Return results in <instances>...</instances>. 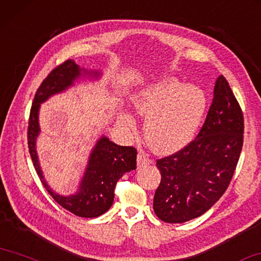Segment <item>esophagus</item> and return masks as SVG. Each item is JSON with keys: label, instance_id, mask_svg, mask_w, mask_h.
<instances>
[{"label": "esophagus", "instance_id": "obj_1", "mask_svg": "<svg viewBox=\"0 0 261 261\" xmlns=\"http://www.w3.org/2000/svg\"><path fill=\"white\" fill-rule=\"evenodd\" d=\"M152 163H153L152 159L148 158L146 154H144V153H142V152L138 153V155H137V166L138 167H143V166H145V165H150Z\"/></svg>", "mask_w": 261, "mask_h": 261}]
</instances>
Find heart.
I'll list each match as a JSON object with an SVG mask.
<instances>
[{"label": "heart", "mask_w": 261, "mask_h": 261, "mask_svg": "<svg viewBox=\"0 0 261 261\" xmlns=\"http://www.w3.org/2000/svg\"><path fill=\"white\" fill-rule=\"evenodd\" d=\"M206 95L198 86H186L174 76L148 84L132 97V106L146 117L144 136L147 145L159 154H169L185 147L200 126L206 109ZM121 121L134 127L130 115Z\"/></svg>", "instance_id": "1"}]
</instances>
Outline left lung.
Instances as JSON below:
<instances>
[{
    "mask_svg": "<svg viewBox=\"0 0 261 261\" xmlns=\"http://www.w3.org/2000/svg\"><path fill=\"white\" fill-rule=\"evenodd\" d=\"M244 116L226 79L220 75L208 115L187 146L156 160L161 181L153 200L159 220L184 223L212 208L225 193L244 142Z\"/></svg>",
    "mask_w": 261,
    "mask_h": 261,
    "instance_id": "8db88e82",
    "label": "left lung"
}]
</instances>
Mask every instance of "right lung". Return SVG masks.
<instances>
[{
	"instance_id": "obj_1",
	"label": "right lung",
	"mask_w": 261,
	"mask_h": 261,
	"mask_svg": "<svg viewBox=\"0 0 261 261\" xmlns=\"http://www.w3.org/2000/svg\"><path fill=\"white\" fill-rule=\"evenodd\" d=\"M82 69L68 59L53 69L44 79L39 88L37 89L34 102L30 110L28 126V145L32 163L38 174L41 184L58 204L79 217L93 218L98 217L108 212L115 197V187L117 181L137 165V150L134 146H119L110 142L103 136L97 140L96 145L90 153L88 166L82 177L79 192L71 196L59 195L48 187L38 163L36 151V139L39 135L38 113L40 103L46 101L49 96L67 89L80 77ZM95 77L98 72H93Z\"/></svg>"
}]
</instances>
